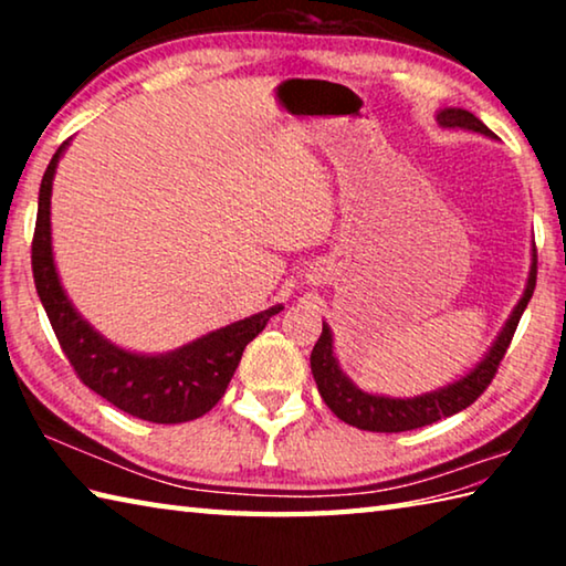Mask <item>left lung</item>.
Listing matches in <instances>:
<instances>
[{"label":"left lung","instance_id":"8db88e82","mask_svg":"<svg viewBox=\"0 0 566 566\" xmlns=\"http://www.w3.org/2000/svg\"><path fill=\"white\" fill-rule=\"evenodd\" d=\"M437 122L442 127H459V129H472L484 134V137H494L492 129H486L472 112L467 109H442L437 114ZM536 286V249L532 254V270L530 280H526V290L522 294L520 304L514 306L512 317L506 319L500 337L492 344V349L486 352V357L469 371L467 377L457 379L454 385H447L429 395L411 397V399H391V397H377L367 395L359 387H354V381L344 375L334 357L332 349V332L327 324H322V337L317 339L312 349V375L317 381V389L334 415L347 424L364 429V432H409V429H419L434 421L452 417L457 411L467 409L469 405L484 395V389L492 385V379L500 369V361L504 359L510 342L516 332L522 314L530 304Z\"/></svg>","mask_w":566,"mask_h":566}]
</instances>
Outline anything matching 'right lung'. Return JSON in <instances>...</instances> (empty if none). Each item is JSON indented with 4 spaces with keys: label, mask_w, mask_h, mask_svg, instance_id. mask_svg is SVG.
<instances>
[{
    "label": "right lung",
    "mask_w": 566,
    "mask_h": 566,
    "mask_svg": "<svg viewBox=\"0 0 566 566\" xmlns=\"http://www.w3.org/2000/svg\"><path fill=\"white\" fill-rule=\"evenodd\" d=\"M64 147L66 142L54 151L42 177L40 209H36L32 239L36 294H40L62 352L82 385H87L109 405L132 417L155 421V424H181V421L207 415L224 397L247 344L266 327L270 317L282 312V306L276 304L272 310L209 332L202 339L189 342L169 354H157V357L114 347L76 314L54 270L50 197L56 161H60Z\"/></svg>",
    "instance_id": "1"
}]
</instances>
